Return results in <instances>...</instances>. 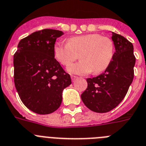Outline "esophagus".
<instances>
[{
  "instance_id": "1",
  "label": "esophagus",
  "mask_w": 146,
  "mask_h": 146,
  "mask_svg": "<svg viewBox=\"0 0 146 146\" xmlns=\"http://www.w3.org/2000/svg\"><path fill=\"white\" fill-rule=\"evenodd\" d=\"M77 78H78V77L77 76H71V79H72V82H74L76 80Z\"/></svg>"
}]
</instances>
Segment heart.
Masks as SVG:
<instances>
[{
  "label": "heart",
  "instance_id": "heart-1",
  "mask_svg": "<svg viewBox=\"0 0 146 146\" xmlns=\"http://www.w3.org/2000/svg\"><path fill=\"white\" fill-rule=\"evenodd\" d=\"M113 41L99 34H87L72 36L67 44L57 42L53 48L55 59L64 66H68L78 58L79 63L70 66L68 71L77 75H85L92 71L98 74L106 70L113 59Z\"/></svg>",
  "mask_w": 146,
  "mask_h": 146
}]
</instances>
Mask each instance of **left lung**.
<instances>
[{
    "label": "left lung",
    "instance_id": "obj_1",
    "mask_svg": "<svg viewBox=\"0 0 146 146\" xmlns=\"http://www.w3.org/2000/svg\"><path fill=\"white\" fill-rule=\"evenodd\" d=\"M115 52L108 68L102 74L87 78V88L81 96L87 108L98 113L115 108L126 96L134 78L135 56L132 43L112 32Z\"/></svg>",
    "mask_w": 146,
    "mask_h": 146
}]
</instances>
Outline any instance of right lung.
Returning a JSON list of instances; mask_svg holds the SVG:
<instances>
[{
    "instance_id": "1",
    "label": "right lung",
    "mask_w": 146,
    "mask_h": 146,
    "mask_svg": "<svg viewBox=\"0 0 146 146\" xmlns=\"http://www.w3.org/2000/svg\"><path fill=\"white\" fill-rule=\"evenodd\" d=\"M64 35L55 29L35 31L20 40L14 55V81L24 105L35 113L55 111L71 78L54 58L53 48Z\"/></svg>"
}]
</instances>
